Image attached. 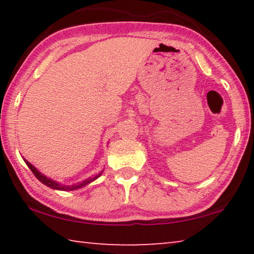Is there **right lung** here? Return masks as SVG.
<instances>
[{
	"label": "right lung",
	"instance_id": "1",
	"mask_svg": "<svg viewBox=\"0 0 254 254\" xmlns=\"http://www.w3.org/2000/svg\"><path fill=\"white\" fill-rule=\"evenodd\" d=\"M23 160H24L25 163H27V166L29 167L30 170L32 171L33 175L36 176L37 179H39L42 184L46 185V186H48L49 188L56 189V190H65V191L77 190V189L83 188V187H85V186H87V185H89L91 183H93L94 180H96V179H97L98 177H100V176L103 174V171H104V170H102V171H100V173H98L97 175L92 176V177H89V178L85 179V180H81V182L77 183V184H72V185H63L62 183L56 182V180L51 179V178H49V177H47V176H45L44 174H41L40 171L38 170V169L36 168V167H34V166L32 165V163H30L28 160H25V159H23Z\"/></svg>",
	"mask_w": 254,
	"mask_h": 254
}]
</instances>
